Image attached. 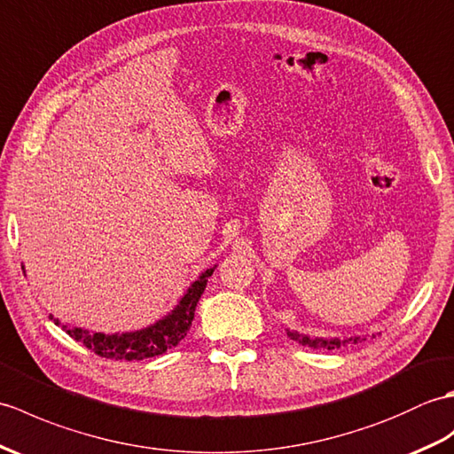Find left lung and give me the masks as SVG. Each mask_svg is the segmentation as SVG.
Instances as JSON below:
<instances>
[{"mask_svg": "<svg viewBox=\"0 0 454 454\" xmlns=\"http://www.w3.org/2000/svg\"><path fill=\"white\" fill-rule=\"evenodd\" d=\"M287 336L291 340L299 341L301 346H307L312 349H320V348H326V349H336L341 346H348V344H357L359 340H365L361 336H351V338H310L307 334H299V332H291L287 330Z\"/></svg>", "mask_w": 454, "mask_h": 454, "instance_id": "obj_1", "label": "left lung"}]
</instances>
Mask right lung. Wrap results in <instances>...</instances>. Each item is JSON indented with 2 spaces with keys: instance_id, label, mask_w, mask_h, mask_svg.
I'll use <instances>...</instances> for the list:
<instances>
[{
  "instance_id": "right-lung-1",
  "label": "right lung",
  "mask_w": 454,
  "mask_h": 454,
  "mask_svg": "<svg viewBox=\"0 0 454 454\" xmlns=\"http://www.w3.org/2000/svg\"><path fill=\"white\" fill-rule=\"evenodd\" d=\"M214 268L201 271V276L188 287L178 305L167 317L157 320L155 325L124 334H103V332H89L83 328L62 326L74 340L82 341L85 348L95 351L97 356L116 361H139L165 354L167 349L175 348L186 332L192 326L196 305L207 286V278L214 274ZM54 325L59 326V320L50 315Z\"/></svg>"
}]
</instances>
